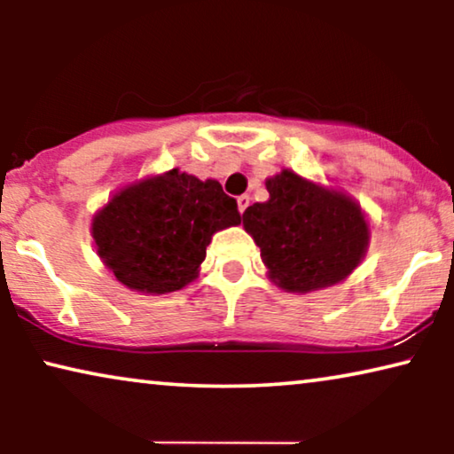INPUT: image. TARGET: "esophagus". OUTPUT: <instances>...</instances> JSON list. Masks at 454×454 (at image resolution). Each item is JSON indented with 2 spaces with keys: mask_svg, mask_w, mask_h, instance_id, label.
I'll use <instances>...</instances> for the list:
<instances>
[{
  "mask_svg": "<svg viewBox=\"0 0 454 454\" xmlns=\"http://www.w3.org/2000/svg\"><path fill=\"white\" fill-rule=\"evenodd\" d=\"M247 207H250V196H247V194L239 196V198H238V208H239V213L244 215V210H246Z\"/></svg>",
  "mask_w": 454,
  "mask_h": 454,
  "instance_id": "obj_1",
  "label": "esophagus"
}]
</instances>
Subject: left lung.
Instances as JSON below:
<instances>
[{"mask_svg": "<svg viewBox=\"0 0 454 454\" xmlns=\"http://www.w3.org/2000/svg\"><path fill=\"white\" fill-rule=\"evenodd\" d=\"M269 200L241 215L269 278L289 294L345 281L370 246V223L356 198L281 169L266 179Z\"/></svg>", "mask_w": 454, "mask_h": 454, "instance_id": "1", "label": "left lung"}]
</instances>
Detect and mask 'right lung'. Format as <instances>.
<instances>
[{
  "label": "right lung",
  "instance_id": "obj_1",
  "mask_svg": "<svg viewBox=\"0 0 454 454\" xmlns=\"http://www.w3.org/2000/svg\"><path fill=\"white\" fill-rule=\"evenodd\" d=\"M241 223L216 179L171 169L126 184L92 215L98 258L123 287L148 295L184 289L216 231Z\"/></svg>",
  "mask_w": 454,
  "mask_h": 454
}]
</instances>
